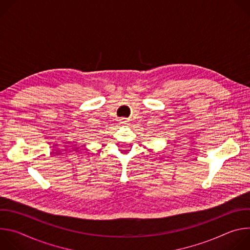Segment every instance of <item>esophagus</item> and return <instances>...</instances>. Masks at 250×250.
Instances as JSON below:
<instances>
[{
  "label": "esophagus",
  "mask_w": 250,
  "mask_h": 250,
  "mask_svg": "<svg viewBox=\"0 0 250 250\" xmlns=\"http://www.w3.org/2000/svg\"><path fill=\"white\" fill-rule=\"evenodd\" d=\"M120 124H122V125H128V120L127 119H122V120H120Z\"/></svg>",
  "instance_id": "1"
}]
</instances>
